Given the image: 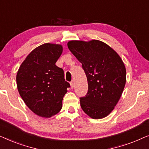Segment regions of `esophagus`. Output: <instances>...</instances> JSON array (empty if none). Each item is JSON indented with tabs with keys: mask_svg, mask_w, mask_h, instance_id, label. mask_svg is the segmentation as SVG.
Returning <instances> with one entry per match:
<instances>
[{
	"mask_svg": "<svg viewBox=\"0 0 149 149\" xmlns=\"http://www.w3.org/2000/svg\"><path fill=\"white\" fill-rule=\"evenodd\" d=\"M70 87L71 88H74V81H71V82L70 83Z\"/></svg>",
	"mask_w": 149,
	"mask_h": 149,
	"instance_id": "esophagus-1",
	"label": "esophagus"
}]
</instances>
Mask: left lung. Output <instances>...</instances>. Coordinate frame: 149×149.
I'll return each instance as SVG.
<instances>
[{"label": "left lung", "instance_id": "1", "mask_svg": "<svg viewBox=\"0 0 149 149\" xmlns=\"http://www.w3.org/2000/svg\"><path fill=\"white\" fill-rule=\"evenodd\" d=\"M69 50L82 64L88 91L81 97L83 111L93 119L107 117L115 109L126 83V69L119 55L98 40H72Z\"/></svg>", "mask_w": 149, "mask_h": 149}]
</instances>
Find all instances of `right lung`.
<instances>
[{"label":"right lung","instance_id":"add662e5","mask_svg":"<svg viewBox=\"0 0 149 149\" xmlns=\"http://www.w3.org/2000/svg\"><path fill=\"white\" fill-rule=\"evenodd\" d=\"M62 52L61 44H42L26 56L18 69L16 82L20 96L39 117L49 118L58 114L70 87L64 70L56 65Z\"/></svg>","mask_w":149,"mask_h":149}]
</instances>
